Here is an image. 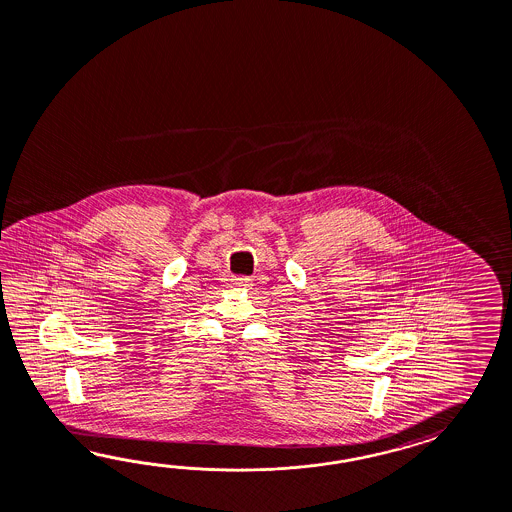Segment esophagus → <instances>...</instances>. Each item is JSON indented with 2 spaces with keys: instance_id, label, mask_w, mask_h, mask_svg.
Listing matches in <instances>:
<instances>
[{
  "instance_id": "esophagus-1",
  "label": "esophagus",
  "mask_w": 512,
  "mask_h": 512,
  "mask_svg": "<svg viewBox=\"0 0 512 512\" xmlns=\"http://www.w3.org/2000/svg\"><path fill=\"white\" fill-rule=\"evenodd\" d=\"M231 283H233L235 287L248 288L251 287L253 281H251L250 277H246V275H237V277L231 279Z\"/></svg>"
}]
</instances>
